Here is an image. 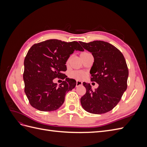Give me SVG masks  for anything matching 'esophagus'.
<instances>
[{
	"mask_svg": "<svg viewBox=\"0 0 147 147\" xmlns=\"http://www.w3.org/2000/svg\"><path fill=\"white\" fill-rule=\"evenodd\" d=\"M83 84V82H81V81H79V80H77V83H76V87L77 86H79L80 85H82Z\"/></svg>",
	"mask_w": 147,
	"mask_h": 147,
	"instance_id": "obj_1",
	"label": "esophagus"
}]
</instances>
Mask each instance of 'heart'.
Instances as JSON below:
<instances>
[{
    "label": "heart",
    "instance_id": "heart-1",
    "mask_svg": "<svg viewBox=\"0 0 147 147\" xmlns=\"http://www.w3.org/2000/svg\"><path fill=\"white\" fill-rule=\"evenodd\" d=\"M90 54H91L90 53H89L88 51H84L81 53L80 56L82 57L83 56L90 55ZM70 77L75 79H81L84 77V74L83 72H80V71H73V72H72L70 74Z\"/></svg>",
    "mask_w": 147,
    "mask_h": 147
}]
</instances>
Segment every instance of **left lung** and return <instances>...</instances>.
Returning a JSON list of instances; mask_svg holds the SVG:
<instances>
[{"instance_id": "8db88e82", "label": "left lung", "mask_w": 147, "mask_h": 147, "mask_svg": "<svg viewBox=\"0 0 147 147\" xmlns=\"http://www.w3.org/2000/svg\"><path fill=\"white\" fill-rule=\"evenodd\" d=\"M80 43L94 57L91 80L99 84L92 91L90 83L83 82L86 92L80 99L82 107L93 114L108 112L118 104L127 89L129 70L126 60L121 52L108 42Z\"/></svg>"}]
</instances>
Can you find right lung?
<instances>
[{
  "label": "right lung",
  "mask_w": 147,
  "mask_h": 147,
  "mask_svg": "<svg viewBox=\"0 0 147 147\" xmlns=\"http://www.w3.org/2000/svg\"><path fill=\"white\" fill-rule=\"evenodd\" d=\"M84 50L77 42H65L56 39L34 44L26 55L23 80L24 92L34 108L43 112L58 109L65 96L76 86L74 79L67 78L66 62L74 51ZM65 79L59 86L55 78Z\"/></svg>",
  "instance_id": "obj_1"
}]
</instances>
